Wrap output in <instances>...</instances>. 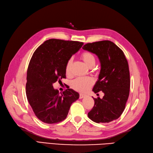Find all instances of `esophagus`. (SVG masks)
<instances>
[{
    "label": "esophagus",
    "instance_id": "34e87169",
    "mask_svg": "<svg viewBox=\"0 0 153 153\" xmlns=\"http://www.w3.org/2000/svg\"><path fill=\"white\" fill-rule=\"evenodd\" d=\"M87 97V95L86 94H83V93H80L79 94V98H83L84 97Z\"/></svg>",
    "mask_w": 153,
    "mask_h": 153
}]
</instances>
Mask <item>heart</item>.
Listing matches in <instances>:
<instances>
[{"instance_id":"1","label":"heart","mask_w":153,"mask_h":153,"mask_svg":"<svg viewBox=\"0 0 153 153\" xmlns=\"http://www.w3.org/2000/svg\"><path fill=\"white\" fill-rule=\"evenodd\" d=\"M81 58L86 65L90 67L95 65L96 59L94 56L90 52H83L81 54ZM72 59H70L66 62L65 66V71L66 74H68L70 70ZM93 84V80L90 77H79L74 79L71 83V86L74 90L79 92H85Z\"/></svg>"}]
</instances>
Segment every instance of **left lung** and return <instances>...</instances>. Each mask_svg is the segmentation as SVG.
<instances>
[{
	"label": "left lung",
	"mask_w": 153,
	"mask_h": 153,
	"mask_svg": "<svg viewBox=\"0 0 153 153\" xmlns=\"http://www.w3.org/2000/svg\"><path fill=\"white\" fill-rule=\"evenodd\" d=\"M98 56L101 69L93 87L95 93L102 91L103 98H93L94 105L88 118L97 123H108L121 115L130 93L128 61L123 51L113 42L104 40L88 43L82 48Z\"/></svg>",
	"instance_id": "1"
}]
</instances>
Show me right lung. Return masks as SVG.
<instances>
[{
    "instance_id": "1",
    "label": "right lung",
    "mask_w": 153,
    "mask_h": 153,
    "mask_svg": "<svg viewBox=\"0 0 153 153\" xmlns=\"http://www.w3.org/2000/svg\"><path fill=\"white\" fill-rule=\"evenodd\" d=\"M83 42L49 39L36 49L27 69L26 94L35 115L41 121L55 124L65 120L79 94L72 88L59 93L53 84L66 78L65 66Z\"/></svg>"
}]
</instances>
